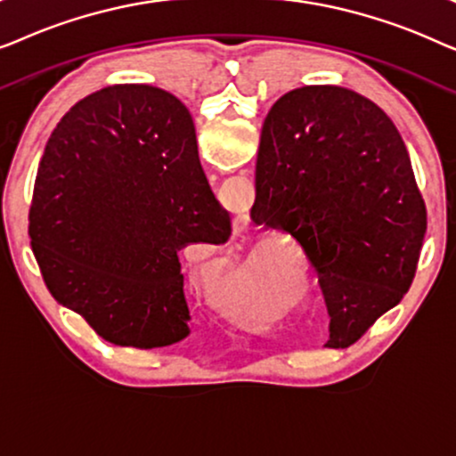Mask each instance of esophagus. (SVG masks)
I'll use <instances>...</instances> for the list:
<instances>
[{
	"label": "esophagus",
	"mask_w": 456,
	"mask_h": 456,
	"mask_svg": "<svg viewBox=\"0 0 456 456\" xmlns=\"http://www.w3.org/2000/svg\"><path fill=\"white\" fill-rule=\"evenodd\" d=\"M247 217L245 216H239V217H234V222H232V228H234V232L239 234V232H245L247 230Z\"/></svg>",
	"instance_id": "esophagus-1"
}]
</instances>
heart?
Returning a JSON list of instances; mask_svg holds the SVG:
<instances>
[{
	"mask_svg": "<svg viewBox=\"0 0 456 456\" xmlns=\"http://www.w3.org/2000/svg\"><path fill=\"white\" fill-rule=\"evenodd\" d=\"M211 298L232 314L255 315L265 309V282L259 259H248L211 284Z\"/></svg>",
	"mask_w": 456,
	"mask_h": 456,
	"instance_id": "heart-1",
	"label": "heart"
}]
</instances>
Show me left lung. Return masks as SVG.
Here are the masks:
<instances>
[{"label": "left lung", "instance_id": "left-lung-1", "mask_svg": "<svg viewBox=\"0 0 456 456\" xmlns=\"http://www.w3.org/2000/svg\"><path fill=\"white\" fill-rule=\"evenodd\" d=\"M255 191L253 222L290 236L317 273L323 346L354 345L407 295L426 203L403 136L370 99L332 85L280 97L261 130Z\"/></svg>", "mask_w": 456, "mask_h": 456}]
</instances>
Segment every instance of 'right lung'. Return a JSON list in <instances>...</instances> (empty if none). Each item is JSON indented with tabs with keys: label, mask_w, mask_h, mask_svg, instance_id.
Segmentation results:
<instances>
[{
	"label": "right lung",
	"mask_w": 456,
	"mask_h": 456,
	"mask_svg": "<svg viewBox=\"0 0 456 456\" xmlns=\"http://www.w3.org/2000/svg\"><path fill=\"white\" fill-rule=\"evenodd\" d=\"M230 232L199 161L195 124L172 93L105 86L49 136L28 211L30 247L55 301L111 345L186 338L178 251L224 245Z\"/></svg>",
	"instance_id": "obj_1"
}]
</instances>
